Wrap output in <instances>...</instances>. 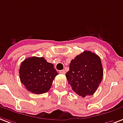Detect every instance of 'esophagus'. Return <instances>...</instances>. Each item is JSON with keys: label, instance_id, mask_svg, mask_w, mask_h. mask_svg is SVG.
Returning a JSON list of instances; mask_svg holds the SVG:
<instances>
[{"label": "esophagus", "instance_id": "obj_1", "mask_svg": "<svg viewBox=\"0 0 123 123\" xmlns=\"http://www.w3.org/2000/svg\"><path fill=\"white\" fill-rule=\"evenodd\" d=\"M59 73H60V74H65V70H60Z\"/></svg>", "mask_w": 123, "mask_h": 123}]
</instances>
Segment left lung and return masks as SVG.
Listing matches in <instances>:
<instances>
[{"instance_id":"8db88e82","label":"left lung","mask_w":123,"mask_h":123,"mask_svg":"<svg viewBox=\"0 0 123 123\" xmlns=\"http://www.w3.org/2000/svg\"><path fill=\"white\" fill-rule=\"evenodd\" d=\"M66 77L68 84L77 95L82 97L93 95L103 79L101 59L91 51H83L72 60Z\"/></svg>"}]
</instances>
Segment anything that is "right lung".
I'll return each instance as SVG.
<instances>
[{
  "label": "right lung",
  "instance_id": "add662e5",
  "mask_svg": "<svg viewBox=\"0 0 123 123\" xmlns=\"http://www.w3.org/2000/svg\"><path fill=\"white\" fill-rule=\"evenodd\" d=\"M57 75L53 64L48 62L44 57L28 58L21 63L19 69L20 82L27 90L35 94L49 90Z\"/></svg>",
  "mask_w": 123,
  "mask_h": 123
}]
</instances>
